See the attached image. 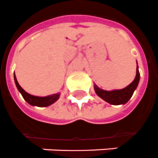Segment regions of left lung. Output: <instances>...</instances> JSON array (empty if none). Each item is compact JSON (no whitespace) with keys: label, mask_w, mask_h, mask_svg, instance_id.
Here are the masks:
<instances>
[{"label":"left lung","mask_w":158,"mask_h":158,"mask_svg":"<svg viewBox=\"0 0 158 158\" xmlns=\"http://www.w3.org/2000/svg\"><path fill=\"white\" fill-rule=\"evenodd\" d=\"M139 81V72L138 65H137L136 76L135 80L124 89L107 91V90L100 89L96 85H94V90L101 99H103V100L108 102L110 104H113V105L124 104V103H127L128 100L131 98V96L133 95V93L138 85Z\"/></svg>","instance_id":"1"}]
</instances>
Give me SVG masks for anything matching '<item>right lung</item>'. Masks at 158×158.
I'll return each instance as SVG.
<instances>
[{
  "label": "right lung",
  "mask_w": 158,
  "mask_h": 158,
  "mask_svg": "<svg viewBox=\"0 0 158 158\" xmlns=\"http://www.w3.org/2000/svg\"><path fill=\"white\" fill-rule=\"evenodd\" d=\"M14 77H15V85L17 86L19 91L21 93V94H22L23 97V99L27 101L29 104H31V105L37 106V107H47V106L50 105V104H52V103H55V101L59 99V94H51V95H49V96L46 97H38L31 95V94L27 93L24 89H23L22 87L20 86L19 82L17 81L15 74L14 75Z\"/></svg>",
  "instance_id": "right-lung-1"
}]
</instances>
